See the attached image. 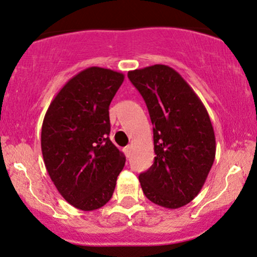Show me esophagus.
Listing matches in <instances>:
<instances>
[{"mask_svg": "<svg viewBox=\"0 0 257 257\" xmlns=\"http://www.w3.org/2000/svg\"><path fill=\"white\" fill-rule=\"evenodd\" d=\"M131 150H132V146H131V145H128V146H125V147H124V153L126 154V157H128L129 154H131Z\"/></svg>", "mask_w": 257, "mask_h": 257, "instance_id": "1", "label": "esophagus"}]
</instances>
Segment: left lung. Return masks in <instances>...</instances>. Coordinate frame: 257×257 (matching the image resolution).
Returning a JSON list of instances; mask_svg holds the SVG:
<instances>
[{
    "label": "left lung",
    "instance_id": "left-lung-1",
    "mask_svg": "<svg viewBox=\"0 0 257 257\" xmlns=\"http://www.w3.org/2000/svg\"><path fill=\"white\" fill-rule=\"evenodd\" d=\"M153 124L154 163L139 176L150 201L179 208L197 196L215 158V137L205 105L174 68L128 72Z\"/></svg>",
    "mask_w": 257,
    "mask_h": 257
}]
</instances>
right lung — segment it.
Masks as SVG:
<instances>
[{"label": "right lung", "instance_id": "add662e5", "mask_svg": "<svg viewBox=\"0 0 257 257\" xmlns=\"http://www.w3.org/2000/svg\"><path fill=\"white\" fill-rule=\"evenodd\" d=\"M122 73L89 67L51 101L42 125L46 171L68 203L94 211L109 202L125 157L109 139V106Z\"/></svg>", "mask_w": 257, "mask_h": 257}]
</instances>
